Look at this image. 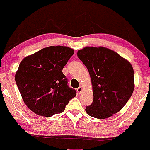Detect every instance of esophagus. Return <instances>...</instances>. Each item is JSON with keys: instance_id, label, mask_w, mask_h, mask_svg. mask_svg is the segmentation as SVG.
<instances>
[{"instance_id": "1", "label": "esophagus", "mask_w": 150, "mask_h": 150, "mask_svg": "<svg viewBox=\"0 0 150 150\" xmlns=\"http://www.w3.org/2000/svg\"><path fill=\"white\" fill-rule=\"evenodd\" d=\"M76 91L79 93H81L82 92V91H83V86H80L76 89Z\"/></svg>"}]
</instances>
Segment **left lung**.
Returning <instances> with one entry per match:
<instances>
[{
  "instance_id": "obj_1",
  "label": "left lung",
  "mask_w": 150,
  "mask_h": 150,
  "mask_svg": "<svg viewBox=\"0 0 150 150\" xmlns=\"http://www.w3.org/2000/svg\"><path fill=\"white\" fill-rule=\"evenodd\" d=\"M77 55L88 69L93 89V103L86 108V112L98 119L111 117L123 108L133 93L132 64L103 47H86L78 50Z\"/></svg>"
}]
</instances>
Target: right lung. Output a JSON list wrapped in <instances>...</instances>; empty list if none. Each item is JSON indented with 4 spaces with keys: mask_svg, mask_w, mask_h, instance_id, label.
<instances>
[{
    "mask_svg": "<svg viewBox=\"0 0 150 150\" xmlns=\"http://www.w3.org/2000/svg\"><path fill=\"white\" fill-rule=\"evenodd\" d=\"M74 53L65 46H50L25 57L16 73L22 98L37 115L51 117L63 112L76 91L67 85L64 67Z\"/></svg>",
    "mask_w": 150,
    "mask_h": 150,
    "instance_id": "right-lung-1",
    "label": "right lung"
}]
</instances>
